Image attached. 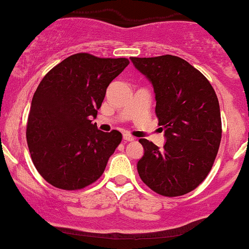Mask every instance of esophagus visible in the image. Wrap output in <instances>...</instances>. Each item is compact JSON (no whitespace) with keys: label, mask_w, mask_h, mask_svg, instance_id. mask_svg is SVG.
Returning <instances> with one entry per match:
<instances>
[{"label":"esophagus","mask_w":249,"mask_h":249,"mask_svg":"<svg viewBox=\"0 0 249 249\" xmlns=\"http://www.w3.org/2000/svg\"><path fill=\"white\" fill-rule=\"evenodd\" d=\"M124 140H125V141H134L135 138L133 135H130L129 133H124Z\"/></svg>","instance_id":"1"}]
</instances>
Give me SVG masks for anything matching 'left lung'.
Here are the masks:
<instances>
[{"label":"left lung","instance_id":"1","mask_svg":"<svg viewBox=\"0 0 249 249\" xmlns=\"http://www.w3.org/2000/svg\"><path fill=\"white\" fill-rule=\"evenodd\" d=\"M130 60L153 84L156 114L166 136L162 149L139 140L145 149L139 176L161 196H183L207 178L217 156L222 138L217 96L202 72L176 55Z\"/></svg>","mask_w":249,"mask_h":249}]
</instances>
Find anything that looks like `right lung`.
I'll use <instances>...</instances> for the list:
<instances>
[{
    "instance_id": "obj_1",
    "label": "right lung",
    "mask_w": 249,
    "mask_h": 249,
    "mask_svg": "<svg viewBox=\"0 0 249 249\" xmlns=\"http://www.w3.org/2000/svg\"><path fill=\"white\" fill-rule=\"evenodd\" d=\"M128 64L127 58L76 53L40 82L26 138L34 166L54 188L81 190L103 175L122 134L104 133L90 119L97 116L107 88Z\"/></svg>"
}]
</instances>
